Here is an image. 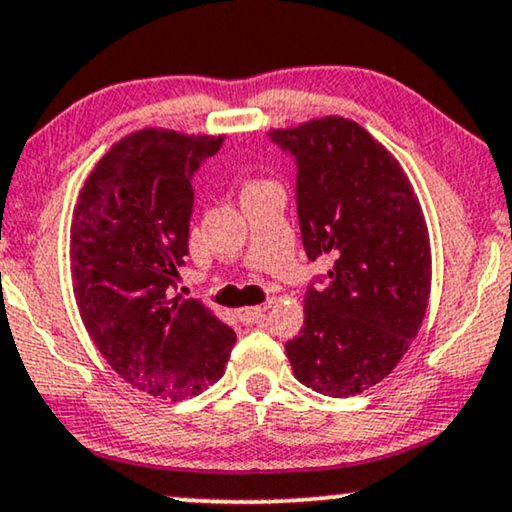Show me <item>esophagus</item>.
<instances>
[{"instance_id": "obj_1", "label": "esophagus", "mask_w": 512, "mask_h": 512, "mask_svg": "<svg viewBox=\"0 0 512 512\" xmlns=\"http://www.w3.org/2000/svg\"><path fill=\"white\" fill-rule=\"evenodd\" d=\"M269 307H271V302L264 304V307H245V309H241V314L238 316H241L243 323H248L250 326V323H260L264 319V312H267Z\"/></svg>"}]
</instances>
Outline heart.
<instances>
[{"instance_id":"heart-1","label":"heart","mask_w":512,"mask_h":512,"mask_svg":"<svg viewBox=\"0 0 512 512\" xmlns=\"http://www.w3.org/2000/svg\"><path fill=\"white\" fill-rule=\"evenodd\" d=\"M269 186H274V184L267 179H248L243 184V196H248V193H255V191H262V189H269Z\"/></svg>"}]
</instances>
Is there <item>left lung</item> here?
<instances>
[{"label": "left lung", "instance_id": "obj_1", "mask_svg": "<svg viewBox=\"0 0 512 512\" xmlns=\"http://www.w3.org/2000/svg\"><path fill=\"white\" fill-rule=\"evenodd\" d=\"M295 155L297 217L309 260L331 255V286L307 288L304 326L286 342L295 378L354 397L399 364L430 300V236L399 160L364 127L326 115L271 129Z\"/></svg>", "mask_w": 512, "mask_h": 512}]
</instances>
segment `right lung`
<instances>
[{
	"mask_svg": "<svg viewBox=\"0 0 512 512\" xmlns=\"http://www.w3.org/2000/svg\"><path fill=\"white\" fill-rule=\"evenodd\" d=\"M222 141L163 127L127 134L73 210L70 276L84 328L120 378L158 399L208 390L236 342L203 302L170 297L189 255L191 177Z\"/></svg>",
	"mask_w": 512,
	"mask_h": 512,
	"instance_id": "obj_1",
	"label": "right lung"
}]
</instances>
